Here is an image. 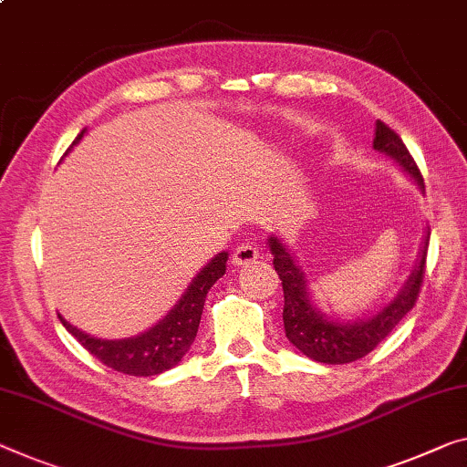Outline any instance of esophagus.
<instances>
[{
	"mask_svg": "<svg viewBox=\"0 0 467 467\" xmlns=\"http://www.w3.org/2000/svg\"><path fill=\"white\" fill-rule=\"evenodd\" d=\"M258 258V248L254 244H240L238 248H235L234 253V265H238V267H244V265H250L254 263Z\"/></svg>",
	"mask_w": 467,
	"mask_h": 467,
	"instance_id": "34e87169",
	"label": "esophagus"
}]
</instances>
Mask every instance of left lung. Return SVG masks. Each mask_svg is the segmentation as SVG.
Instances as JSON below:
<instances>
[{"label":"left lung","mask_w":467,"mask_h":467,"mask_svg":"<svg viewBox=\"0 0 467 467\" xmlns=\"http://www.w3.org/2000/svg\"><path fill=\"white\" fill-rule=\"evenodd\" d=\"M374 148L397 161L420 183V188H424V177H421L418 164H415L413 156L409 154L403 140L399 138L397 131H392L389 125L382 123V120L376 123ZM428 240L430 235L424 242V248H421L418 269L409 277L405 290L394 298V303L384 306L378 315L365 321L358 319L355 324H338V321L326 319L311 305L306 294L305 274L296 267V263H294L288 250L282 246V242L277 238H271L269 248L274 253V267L279 279H282L284 288L282 315L288 340L300 353L311 357L313 361L327 365L353 363L357 358L369 355L379 342L389 338L392 329L403 321L405 315L418 303L421 282H424L426 274Z\"/></svg>","instance_id":"8db88e82"}]
</instances>
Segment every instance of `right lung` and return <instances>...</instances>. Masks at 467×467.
Wrapping results in <instances>:
<instances>
[{"label":"right lung","instance_id":"obj_1","mask_svg":"<svg viewBox=\"0 0 467 467\" xmlns=\"http://www.w3.org/2000/svg\"><path fill=\"white\" fill-rule=\"evenodd\" d=\"M83 138V131L77 135L75 143ZM227 253H219L200 274L193 277L188 292L175 305L167 317L159 326H154L150 332L135 336L127 340H99L88 336L81 329H77L62 321V326L68 329L75 338L81 342V347L93 355L98 361H102L106 368L129 376H156L162 374L182 361L188 353L193 338L198 334L200 317L206 294L214 285V282L225 274Z\"/></svg>","mask_w":467,"mask_h":467}]
</instances>
